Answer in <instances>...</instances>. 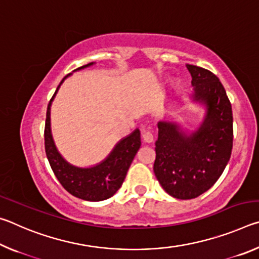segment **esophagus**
Masks as SVG:
<instances>
[{
    "label": "esophagus",
    "mask_w": 259,
    "mask_h": 259,
    "mask_svg": "<svg viewBox=\"0 0 259 259\" xmlns=\"http://www.w3.org/2000/svg\"><path fill=\"white\" fill-rule=\"evenodd\" d=\"M142 136H143V139H144V142H145V143L151 144V143L154 142V137H153L151 131H143Z\"/></svg>",
    "instance_id": "34e87169"
}]
</instances>
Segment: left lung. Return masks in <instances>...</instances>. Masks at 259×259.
Returning <instances> with one entry per match:
<instances>
[{
  "label": "left lung",
  "mask_w": 259,
  "mask_h": 259,
  "mask_svg": "<svg viewBox=\"0 0 259 259\" xmlns=\"http://www.w3.org/2000/svg\"><path fill=\"white\" fill-rule=\"evenodd\" d=\"M192 76L191 102L203 109L194 130L159 121L154 174L169 195L194 199L218 181L233 146L232 106L219 78L208 69L186 65Z\"/></svg>",
  "instance_id": "8db88e82"
}]
</instances>
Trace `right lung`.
<instances>
[{
	"instance_id": "1",
	"label": "right lung",
	"mask_w": 259,
	"mask_h": 259,
	"mask_svg": "<svg viewBox=\"0 0 259 259\" xmlns=\"http://www.w3.org/2000/svg\"><path fill=\"white\" fill-rule=\"evenodd\" d=\"M96 63H89L84 66L76 68L75 71L94 66ZM65 76L52 96L47 109V120L45 129L46 153L49 160L52 171L63 187L72 195L85 201H103L111 198L122 186L131 162L137 154L140 147V131L135 129L130 135L121 138L115 144L109 154L99 163L89 166H80L71 163L56 146L54 136L51 131V105L58 93L60 85L67 77Z\"/></svg>"
}]
</instances>
